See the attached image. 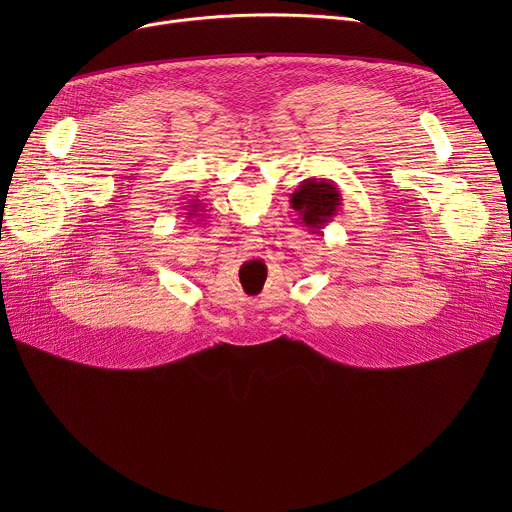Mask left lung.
I'll list each match as a JSON object with an SVG mask.
<instances>
[{"mask_svg":"<svg viewBox=\"0 0 512 512\" xmlns=\"http://www.w3.org/2000/svg\"><path fill=\"white\" fill-rule=\"evenodd\" d=\"M340 201L342 195L336 182L326 178H307L290 195V207L297 213L299 224L311 234H321L330 222H334L342 205Z\"/></svg>","mask_w":512,"mask_h":512,"instance_id":"8db88e82","label":"left lung"}]
</instances>
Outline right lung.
<instances>
[{"label": "right lung", "mask_w": 512, "mask_h": 512, "mask_svg": "<svg viewBox=\"0 0 512 512\" xmlns=\"http://www.w3.org/2000/svg\"><path fill=\"white\" fill-rule=\"evenodd\" d=\"M186 207H188V211H186V218H199L197 222H201V211H205L203 203H201L199 199H193V201L188 203Z\"/></svg>", "instance_id": "1"}]
</instances>
